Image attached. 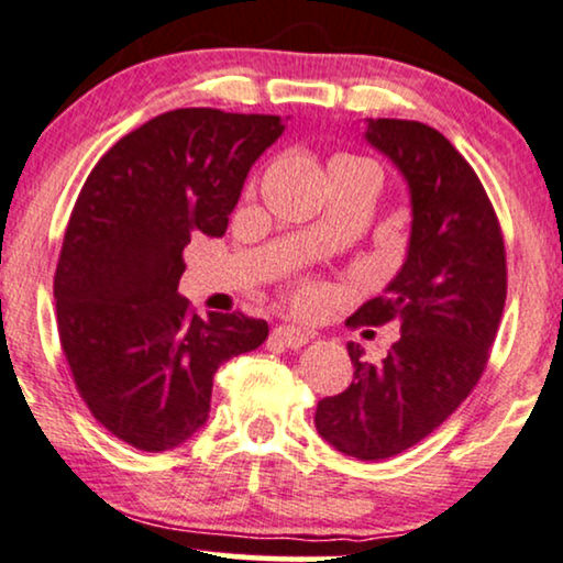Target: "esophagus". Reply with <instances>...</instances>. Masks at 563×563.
Instances as JSON below:
<instances>
[{
    "label": "esophagus",
    "instance_id": "1",
    "mask_svg": "<svg viewBox=\"0 0 563 563\" xmlns=\"http://www.w3.org/2000/svg\"><path fill=\"white\" fill-rule=\"evenodd\" d=\"M273 336L280 344H286V347L296 350V347H303V344L311 340V332H306V329L294 327V324H283L273 329Z\"/></svg>",
    "mask_w": 563,
    "mask_h": 563
}]
</instances>
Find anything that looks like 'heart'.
<instances>
[{"label":"heart","mask_w":563,"mask_h":563,"mask_svg":"<svg viewBox=\"0 0 563 563\" xmlns=\"http://www.w3.org/2000/svg\"><path fill=\"white\" fill-rule=\"evenodd\" d=\"M334 167H355V169H371V172H376L378 175V179H380V169L376 167V164L373 162H368V159H360V156H347V154H340V156H334L332 162H329V169H334ZM321 298V290L317 288V286H303L301 290H298V296H296V303L298 306H313Z\"/></svg>","instance_id":"b5f03b06"}]
</instances>
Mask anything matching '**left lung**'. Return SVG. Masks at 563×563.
Listing matches in <instances>:
<instances>
[{"label": "left lung", "instance_id": "left-lung-1", "mask_svg": "<svg viewBox=\"0 0 563 563\" xmlns=\"http://www.w3.org/2000/svg\"><path fill=\"white\" fill-rule=\"evenodd\" d=\"M371 146L396 164L411 195L407 260L384 296L352 313V327L399 321L380 363L347 352L355 380L317 407V430L357 461H384L438 430L474 391L507 298L505 239L489 195L443 133L417 120L378 118Z\"/></svg>", "mask_w": 563, "mask_h": 563}]
</instances>
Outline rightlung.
Returning a JSON list of instances; mask_svg holds the SVG:
<instances>
[{"mask_svg": "<svg viewBox=\"0 0 563 563\" xmlns=\"http://www.w3.org/2000/svg\"><path fill=\"white\" fill-rule=\"evenodd\" d=\"M283 129L277 115L162 112L95 164L74 203L54 277L58 340L92 417L139 451L192 438L219 365L267 340L265 319H200L177 286L190 236H223Z\"/></svg>", "mask_w": 563, "mask_h": 563, "instance_id": "1", "label": "right lung"}]
</instances>
